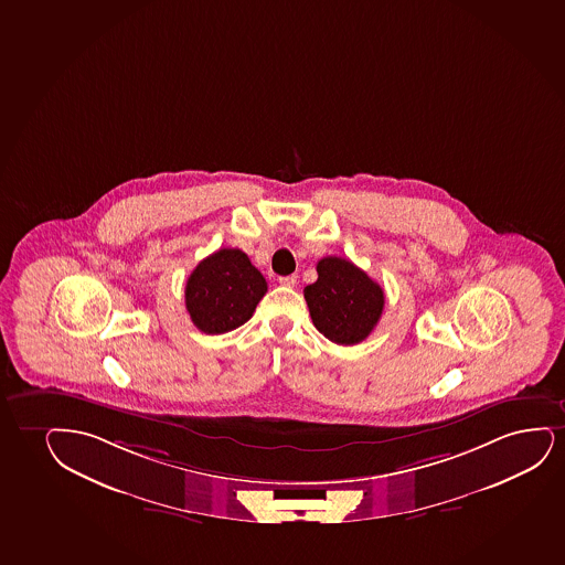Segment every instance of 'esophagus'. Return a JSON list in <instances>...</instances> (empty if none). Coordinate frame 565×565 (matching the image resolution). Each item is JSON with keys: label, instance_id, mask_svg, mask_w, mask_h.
<instances>
[{"label": "esophagus", "instance_id": "34e87169", "mask_svg": "<svg viewBox=\"0 0 565 565\" xmlns=\"http://www.w3.org/2000/svg\"><path fill=\"white\" fill-rule=\"evenodd\" d=\"M279 282L282 286H294L298 282L296 275H288V277H279Z\"/></svg>", "mask_w": 565, "mask_h": 565}]
</instances>
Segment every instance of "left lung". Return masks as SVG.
<instances>
[{"label": "left lung", "mask_w": 565, "mask_h": 565, "mask_svg": "<svg viewBox=\"0 0 565 565\" xmlns=\"http://www.w3.org/2000/svg\"><path fill=\"white\" fill-rule=\"evenodd\" d=\"M317 275L303 288L315 329L340 345L363 342L382 317V286L345 257H322Z\"/></svg>", "instance_id": "8db88e82"}]
</instances>
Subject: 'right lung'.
<instances>
[{
	"mask_svg": "<svg viewBox=\"0 0 565 565\" xmlns=\"http://www.w3.org/2000/svg\"><path fill=\"white\" fill-rule=\"evenodd\" d=\"M265 292L267 282L250 257L238 248H222L189 275L186 311L204 334H225L250 319Z\"/></svg>",
	"mask_w": 565,
	"mask_h": 565,
	"instance_id": "right-lung-1",
	"label": "right lung"
}]
</instances>
